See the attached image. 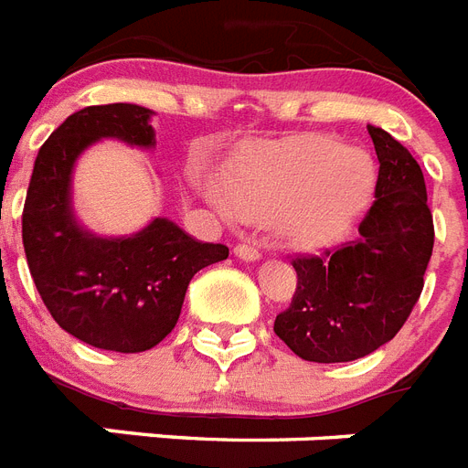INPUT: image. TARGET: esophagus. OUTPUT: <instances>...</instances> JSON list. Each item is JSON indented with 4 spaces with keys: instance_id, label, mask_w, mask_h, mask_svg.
I'll return each mask as SVG.
<instances>
[{
    "instance_id": "1",
    "label": "esophagus",
    "mask_w": 468,
    "mask_h": 468,
    "mask_svg": "<svg viewBox=\"0 0 468 468\" xmlns=\"http://www.w3.org/2000/svg\"><path fill=\"white\" fill-rule=\"evenodd\" d=\"M234 256L241 258V261H258L261 258V251H258L253 244H237L234 246Z\"/></svg>"
}]
</instances>
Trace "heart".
<instances>
[{
	"label": "heart",
	"mask_w": 468,
	"mask_h": 468,
	"mask_svg": "<svg viewBox=\"0 0 468 468\" xmlns=\"http://www.w3.org/2000/svg\"><path fill=\"white\" fill-rule=\"evenodd\" d=\"M369 193V169L328 134H292L253 149L207 190L224 217L272 219L297 241L335 237Z\"/></svg>",
	"instance_id": "b5f03b06"
}]
</instances>
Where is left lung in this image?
<instances>
[{"label": "left lung", "instance_id": "obj_1", "mask_svg": "<svg viewBox=\"0 0 468 468\" xmlns=\"http://www.w3.org/2000/svg\"><path fill=\"white\" fill-rule=\"evenodd\" d=\"M379 176L353 241L292 258L297 290L272 331L309 362H350L394 338L423 292L435 227L409 149L367 125Z\"/></svg>", "mask_w": 468, "mask_h": 468}]
</instances>
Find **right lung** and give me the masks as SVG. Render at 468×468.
I'll use <instances>...</instances> for the list:
<instances>
[{
	"mask_svg": "<svg viewBox=\"0 0 468 468\" xmlns=\"http://www.w3.org/2000/svg\"><path fill=\"white\" fill-rule=\"evenodd\" d=\"M149 108L89 106L45 140L26 193L21 234L31 278L48 312L67 334L113 353H144L174 331L197 271L229 256L169 219L128 239H101L77 224L69 181L77 156L101 137L152 147Z\"/></svg>",
	"mask_w": 468,
	"mask_h": 468,
	"instance_id": "1",
	"label": "right lung"
}]
</instances>
